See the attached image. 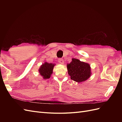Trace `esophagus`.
<instances>
[{"label":"esophagus","mask_w":122,"mask_h":122,"mask_svg":"<svg viewBox=\"0 0 122 122\" xmlns=\"http://www.w3.org/2000/svg\"><path fill=\"white\" fill-rule=\"evenodd\" d=\"M58 61L59 63H60L61 64H64V60H63V59H62V58H59L58 60Z\"/></svg>","instance_id":"34e87169"}]
</instances>
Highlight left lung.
I'll use <instances>...</instances> for the list:
<instances>
[{"mask_svg": "<svg viewBox=\"0 0 122 122\" xmlns=\"http://www.w3.org/2000/svg\"><path fill=\"white\" fill-rule=\"evenodd\" d=\"M67 69L71 79L76 82H83L91 75L90 65L77 59H72V62L67 65Z\"/></svg>", "mask_w": 122, "mask_h": 122, "instance_id": "left-lung-1", "label": "left lung"}]
</instances>
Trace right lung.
Masks as SVG:
<instances>
[{
  "label": "right lung",
  "instance_id": "obj_1",
  "mask_svg": "<svg viewBox=\"0 0 122 122\" xmlns=\"http://www.w3.org/2000/svg\"><path fill=\"white\" fill-rule=\"evenodd\" d=\"M54 66V64H49L46 62L41 66L39 69V72L44 79H46L50 78L53 72L52 71Z\"/></svg>",
  "mask_w": 122,
  "mask_h": 122
}]
</instances>
